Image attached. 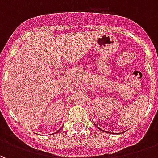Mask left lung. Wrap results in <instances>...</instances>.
<instances>
[{"label": "left lung", "mask_w": 158, "mask_h": 158, "mask_svg": "<svg viewBox=\"0 0 158 158\" xmlns=\"http://www.w3.org/2000/svg\"><path fill=\"white\" fill-rule=\"evenodd\" d=\"M98 129H99V128H98ZM101 129V130H102V131H103V132H106V131H104V130H103V129Z\"/></svg>", "instance_id": "obj_1"}]
</instances>
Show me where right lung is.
<instances>
[{"label": "right lung", "mask_w": 158, "mask_h": 158, "mask_svg": "<svg viewBox=\"0 0 158 158\" xmlns=\"http://www.w3.org/2000/svg\"><path fill=\"white\" fill-rule=\"evenodd\" d=\"M59 130H60V129H59ZM59 130H58V131H57V132H59ZM57 132H56V133H57Z\"/></svg>", "instance_id": "obj_1"}]
</instances>
